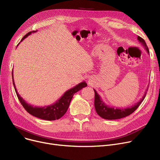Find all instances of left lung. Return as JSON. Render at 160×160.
Returning a JSON list of instances; mask_svg holds the SVG:
<instances>
[{
	"label": "left lung",
	"mask_w": 160,
	"mask_h": 160,
	"mask_svg": "<svg viewBox=\"0 0 160 160\" xmlns=\"http://www.w3.org/2000/svg\"><path fill=\"white\" fill-rule=\"evenodd\" d=\"M138 40L139 41V43L143 46L145 49L147 50V53L149 54L148 48L145 43V40L139 36H138ZM147 90H148V88L147 89L143 97H142V98L138 102H137L133 106L126 108H114L113 107H110L108 105H106L102 101V99L101 98V97H100V96L97 93V91L94 89L95 110L97 114L100 117H101L102 118L105 119L114 120V119H119L123 118V117L128 116L130 114H132L139 107V106L142 102V100H144L147 95Z\"/></svg>",
	"instance_id": "1"
}]
</instances>
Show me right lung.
Returning <instances> with one entry per match:
<instances>
[{
    "label": "right lung",
    "mask_w": 160,
    "mask_h": 160,
    "mask_svg": "<svg viewBox=\"0 0 160 160\" xmlns=\"http://www.w3.org/2000/svg\"><path fill=\"white\" fill-rule=\"evenodd\" d=\"M36 32L37 30L28 32L22 38L21 42L22 41L29 35H30L32 33H34ZM20 43H19V44ZM13 76V75L12 72L13 84L15 88V93L19 98V100L20 101L21 104L23 106V108L27 110V112H28L32 115L38 118L47 120V121H54L61 118V117L66 113L67 109H68L74 94L75 93H77V91L81 90L82 88L87 86L86 82L85 81H83L78 83V85L74 86V88L65 91L64 94L60 97V98H59L54 104L49 106H43V107L33 106L32 105L28 104L18 93V92L17 91V89L15 85Z\"/></svg>",
    "instance_id": "right-lung-1"
}]
</instances>
